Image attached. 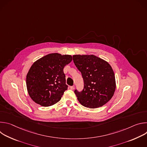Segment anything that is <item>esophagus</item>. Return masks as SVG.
Here are the masks:
<instances>
[{
  "label": "esophagus",
  "instance_id": "34e87169",
  "mask_svg": "<svg viewBox=\"0 0 147 147\" xmlns=\"http://www.w3.org/2000/svg\"><path fill=\"white\" fill-rule=\"evenodd\" d=\"M74 88H75V86H71V87H70V89L72 90H74Z\"/></svg>",
  "mask_w": 147,
  "mask_h": 147
}]
</instances>
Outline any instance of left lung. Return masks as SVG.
<instances>
[{"instance_id": "obj_1", "label": "left lung", "mask_w": 147, "mask_h": 147, "mask_svg": "<svg viewBox=\"0 0 147 147\" xmlns=\"http://www.w3.org/2000/svg\"><path fill=\"white\" fill-rule=\"evenodd\" d=\"M73 57L84 83L81 92L74 91L79 102L89 108L102 107L111 100L116 89L112 67L107 61L93 55H76Z\"/></svg>"}]
</instances>
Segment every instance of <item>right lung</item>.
I'll use <instances>...</instances> for the list:
<instances>
[{"instance_id":"1","label":"right lung","mask_w":147,"mask_h":147,"mask_svg":"<svg viewBox=\"0 0 147 147\" xmlns=\"http://www.w3.org/2000/svg\"><path fill=\"white\" fill-rule=\"evenodd\" d=\"M71 55L50 53L35 61L26 77L31 98L40 106L47 107L58 102L67 90L65 66L71 61Z\"/></svg>"}]
</instances>
